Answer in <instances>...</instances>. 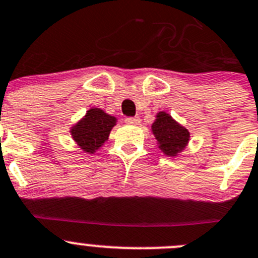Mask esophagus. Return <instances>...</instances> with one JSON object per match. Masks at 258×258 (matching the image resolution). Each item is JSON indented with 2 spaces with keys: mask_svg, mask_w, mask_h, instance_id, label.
<instances>
[{
  "mask_svg": "<svg viewBox=\"0 0 258 258\" xmlns=\"http://www.w3.org/2000/svg\"><path fill=\"white\" fill-rule=\"evenodd\" d=\"M125 122L129 125H138L139 122H141V120H139V117H126L125 119Z\"/></svg>",
  "mask_w": 258,
  "mask_h": 258,
  "instance_id": "1",
  "label": "esophagus"
}]
</instances>
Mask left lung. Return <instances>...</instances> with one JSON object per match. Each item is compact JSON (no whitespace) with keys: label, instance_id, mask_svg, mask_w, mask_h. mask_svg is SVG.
Masks as SVG:
<instances>
[{"label":"left lung","instance_id":"obj_1","mask_svg":"<svg viewBox=\"0 0 258 258\" xmlns=\"http://www.w3.org/2000/svg\"><path fill=\"white\" fill-rule=\"evenodd\" d=\"M151 131L158 149L167 157L180 156L190 142L188 129L163 110L154 115Z\"/></svg>","mask_w":258,"mask_h":258}]
</instances>
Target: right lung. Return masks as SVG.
Wrapping results in <instances>:
<instances>
[{
  "label": "right lung",
  "instance_id": "add662e5",
  "mask_svg": "<svg viewBox=\"0 0 258 258\" xmlns=\"http://www.w3.org/2000/svg\"><path fill=\"white\" fill-rule=\"evenodd\" d=\"M116 122L117 117L100 107H90L77 122L71 125L70 133L78 148L85 153L94 154L109 139L110 132Z\"/></svg>",
  "mask_w": 258,
  "mask_h": 258
}]
</instances>
